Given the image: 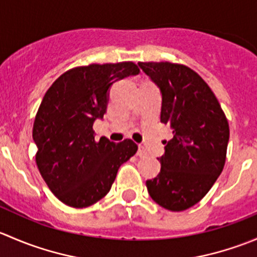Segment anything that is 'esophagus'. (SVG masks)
I'll list each match as a JSON object with an SVG mask.
<instances>
[{"mask_svg": "<svg viewBox=\"0 0 257 257\" xmlns=\"http://www.w3.org/2000/svg\"><path fill=\"white\" fill-rule=\"evenodd\" d=\"M138 155L141 158H144L147 157V150H145V148L143 145H139V149H138Z\"/></svg>", "mask_w": 257, "mask_h": 257, "instance_id": "obj_1", "label": "esophagus"}]
</instances>
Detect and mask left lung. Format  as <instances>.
Wrapping results in <instances>:
<instances>
[{
    "mask_svg": "<svg viewBox=\"0 0 257 257\" xmlns=\"http://www.w3.org/2000/svg\"><path fill=\"white\" fill-rule=\"evenodd\" d=\"M162 92L160 121L173 131L160 158V173L147 180L153 200L170 211L198 204L221 174L229 143V123L206 82L188 66L139 62Z\"/></svg>",
    "mask_w": 257,
    "mask_h": 257,
    "instance_id": "obj_1",
    "label": "left lung"
}]
</instances>
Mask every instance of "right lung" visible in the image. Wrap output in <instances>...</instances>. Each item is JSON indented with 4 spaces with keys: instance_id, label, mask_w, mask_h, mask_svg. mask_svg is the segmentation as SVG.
I'll return each mask as SVG.
<instances>
[{
    "instance_id": "right-lung-1",
    "label": "right lung",
    "mask_w": 257,
    "mask_h": 257,
    "mask_svg": "<svg viewBox=\"0 0 257 257\" xmlns=\"http://www.w3.org/2000/svg\"><path fill=\"white\" fill-rule=\"evenodd\" d=\"M138 73L134 62L74 67L46 92L33 123L36 163L49 190L66 205L87 208L104 198L119 167L138 150L131 139L95 141L93 131L107 110L110 85Z\"/></svg>"
}]
</instances>
